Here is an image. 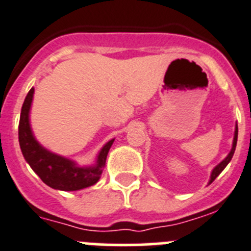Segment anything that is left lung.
<instances>
[{
  "label": "left lung",
  "mask_w": 251,
  "mask_h": 251,
  "mask_svg": "<svg viewBox=\"0 0 251 251\" xmlns=\"http://www.w3.org/2000/svg\"><path fill=\"white\" fill-rule=\"evenodd\" d=\"M236 141H238V125H235V132H234V140H233V146H231V150L230 152L228 153V156H226V158H224L223 161H222L219 165L215 166L214 168H213L212 171V175H210V179H209V183H212L213 181H214L215 178H217L218 176L221 175L222 171L224 170V168L226 167V165H228L229 162H230L231 157H233L234 152H235V147H236Z\"/></svg>",
  "instance_id": "left-lung-1"
}]
</instances>
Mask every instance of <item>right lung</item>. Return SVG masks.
I'll list each match as a JSON object with an SVG mask.
<instances>
[{
  "label": "right lung",
  "mask_w": 251,
  "mask_h": 251,
  "mask_svg": "<svg viewBox=\"0 0 251 251\" xmlns=\"http://www.w3.org/2000/svg\"><path fill=\"white\" fill-rule=\"evenodd\" d=\"M34 89L28 91L21 110L18 140L23 157L39 178L50 188L59 191H79L93 186L100 179L105 167L106 156L114 140L104 145L97 157V163L88 167H79L76 162L44 149L36 140L29 124V111Z\"/></svg>",
  "instance_id": "obj_1"
}]
</instances>
